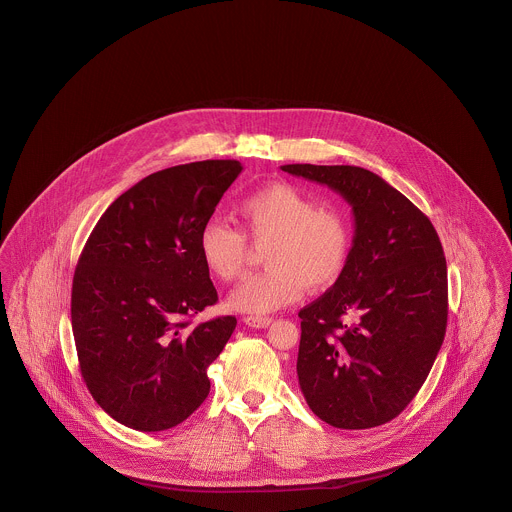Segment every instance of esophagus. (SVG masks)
Returning a JSON list of instances; mask_svg holds the SVG:
<instances>
[{"label":"esophagus","instance_id":"1","mask_svg":"<svg viewBox=\"0 0 512 512\" xmlns=\"http://www.w3.org/2000/svg\"><path fill=\"white\" fill-rule=\"evenodd\" d=\"M243 322L253 328H267L273 322V318L271 316H245Z\"/></svg>","mask_w":512,"mask_h":512}]
</instances>
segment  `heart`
I'll return each mask as SVG.
<instances>
[{
  "mask_svg": "<svg viewBox=\"0 0 512 512\" xmlns=\"http://www.w3.org/2000/svg\"><path fill=\"white\" fill-rule=\"evenodd\" d=\"M237 211L247 237L264 245L263 273L239 283L227 305L239 312L265 314L301 299L305 287H332L350 261L354 229L348 213L334 204H316L301 188L287 182L265 184L247 194ZM245 233L221 219L200 229L198 249L205 269L219 281H233L245 271Z\"/></svg>",
  "mask_w": 512,
  "mask_h": 512,
  "instance_id": "obj_1",
  "label": "heart"
}]
</instances>
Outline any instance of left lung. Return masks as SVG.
Here are the masks:
<instances>
[{"mask_svg": "<svg viewBox=\"0 0 512 512\" xmlns=\"http://www.w3.org/2000/svg\"><path fill=\"white\" fill-rule=\"evenodd\" d=\"M354 211L342 277L301 308L299 384L308 408L340 429L398 417L423 386L447 328V263L429 217L358 166L287 164Z\"/></svg>", "mask_w": 512, "mask_h": 512, "instance_id": "left-lung-1", "label": "left lung"}]
</instances>
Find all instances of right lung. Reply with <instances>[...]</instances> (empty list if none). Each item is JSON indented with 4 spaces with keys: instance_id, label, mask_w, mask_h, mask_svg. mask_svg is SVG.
Returning <instances> with one entry per match:
<instances>
[{
    "instance_id": "obj_1",
    "label": "right lung",
    "mask_w": 512,
    "mask_h": 512,
    "mask_svg": "<svg viewBox=\"0 0 512 512\" xmlns=\"http://www.w3.org/2000/svg\"><path fill=\"white\" fill-rule=\"evenodd\" d=\"M241 170L204 160L150 174L108 205L85 243L71 293L81 376L130 429L176 427L209 394L207 368L237 320L192 326L217 303L198 237Z\"/></svg>"
}]
</instances>
